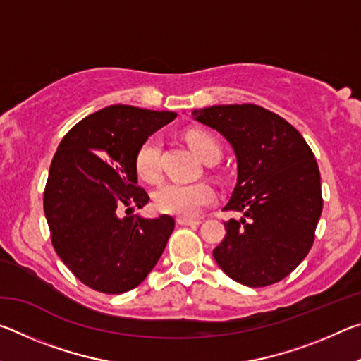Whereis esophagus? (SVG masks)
<instances>
[{
	"mask_svg": "<svg viewBox=\"0 0 361 361\" xmlns=\"http://www.w3.org/2000/svg\"><path fill=\"white\" fill-rule=\"evenodd\" d=\"M176 221H178V224L181 226H199L202 223L200 219H191V218H178Z\"/></svg>",
	"mask_w": 361,
	"mask_h": 361,
	"instance_id": "34e87169",
	"label": "esophagus"
}]
</instances>
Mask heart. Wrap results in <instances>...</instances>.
Instances as JSON below:
<instances>
[{
	"label": "heart",
	"instance_id": "1",
	"mask_svg": "<svg viewBox=\"0 0 361 361\" xmlns=\"http://www.w3.org/2000/svg\"><path fill=\"white\" fill-rule=\"evenodd\" d=\"M186 140L191 149L204 162L218 161L221 156L218 142L209 133L191 130L186 135ZM133 166H135L137 175L143 181L154 183L159 178L161 175V140L159 137L151 135L140 145L133 159ZM152 199L159 212L180 218H195L204 207L213 202L215 192L205 183H192V185L164 183L152 194Z\"/></svg>",
	"mask_w": 361,
	"mask_h": 361
}]
</instances>
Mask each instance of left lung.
Listing matches in <instances>:
<instances>
[{"instance_id":"1","label":"left lung","mask_w":361,"mask_h":361,"mask_svg":"<svg viewBox=\"0 0 361 361\" xmlns=\"http://www.w3.org/2000/svg\"><path fill=\"white\" fill-rule=\"evenodd\" d=\"M192 116L221 133L237 157V185L224 210L242 212L243 218L224 223L213 258L242 285L280 282L312 248L322 215L312 149L290 122L252 103L216 105Z\"/></svg>"}]
</instances>
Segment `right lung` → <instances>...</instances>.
I'll return each mask as SVG.
<instances>
[{
    "mask_svg": "<svg viewBox=\"0 0 361 361\" xmlns=\"http://www.w3.org/2000/svg\"><path fill=\"white\" fill-rule=\"evenodd\" d=\"M175 118L173 111L111 105L79 121L59 145L44 189L46 219L57 255L92 290L121 295L135 288L167 245L172 216L119 212L148 204L133 159Z\"/></svg>",
    "mask_w": 361,
    "mask_h": 361,
    "instance_id": "obj_1",
    "label": "right lung"
}]
</instances>
